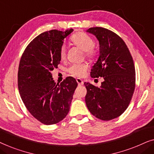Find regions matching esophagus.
<instances>
[{"instance_id": "obj_1", "label": "esophagus", "mask_w": 154, "mask_h": 154, "mask_svg": "<svg viewBox=\"0 0 154 154\" xmlns=\"http://www.w3.org/2000/svg\"><path fill=\"white\" fill-rule=\"evenodd\" d=\"M76 81L78 83V85H83V80H82V79H79V78H78V79H76Z\"/></svg>"}]
</instances>
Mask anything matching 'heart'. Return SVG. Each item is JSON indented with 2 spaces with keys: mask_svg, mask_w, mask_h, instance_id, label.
I'll list each match as a JSON object with an SVG mask.
<instances>
[{
  "mask_svg": "<svg viewBox=\"0 0 154 154\" xmlns=\"http://www.w3.org/2000/svg\"><path fill=\"white\" fill-rule=\"evenodd\" d=\"M70 43L83 51L84 56L89 60H95L98 55L97 50L93 47L94 45V40L85 33L82 31L75 33L70 38ZM66 57V48L62 47L60 50V57L61 60H65ZM88 66L86 63L73 64L68 69V71L73 76L82 77L85 75Z\"/></svg>",
  "mask_w": 154,
  "mask_h": 154,
  "instance_id": "1",
  "label": "heart"
}]
</instances>
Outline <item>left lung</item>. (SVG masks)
<instances>
[{
  "label": "left lung",
  "mask_w": 154,
  "mask_h": 154,
  "mask_svg": "<svg viewBox=\"0 0 154 154\" xmlns=\"http://www.w3.org/2000/svg\"><path fill=\"white\" fill-rule=\"evenodd\" d=\"M100 45V55L92 67V78L102 77L100 88L84 83L85 103L90 112L102 121L120 116L129 106L135 88V68L132 57L123 40L109 29L92 27Z\"/></svg>",
  "instance_id": "8db88e82"
}]
</instances>
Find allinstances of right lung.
Returning <instances> with one entry per match:
<instances>
[{
  "label": "right lung",
  "mask_w": 154,
  "mask_h": 154,
  "mask_svg": "<svg viewBox=\"0 0 154 154\" xmlns=\"http://www.w3.org/2000/svg\"><path fill=\"white\" fill-rule=\"evenodd\" d=\"M72 31L54 29L41 33L21 57L17 75L21 98L29 113L45 125L56 124L66 116L78 85L71 76L56 83L51 73L61 61L63 41Z\"/></svg>",
  "instance_id": "add662e5"
}]
</instances>
